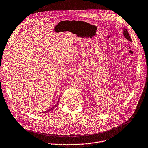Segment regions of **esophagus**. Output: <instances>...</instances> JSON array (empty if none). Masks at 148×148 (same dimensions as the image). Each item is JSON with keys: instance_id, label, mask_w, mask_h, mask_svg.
Here are the masks:
<instances>
[{"instance_id": "34e87169", "label": "esophagus", "mask_w": 148, "mask_h": 148, "mask_svg": "<svg viewBox=\"0 0 148 148\" xmlns=\"http://www.w3.org/2000/svg\"><path fill=\"white\" fill-rule=\"evenodd\" d=\"M79 74V71L77 68L71 70L70 71V75H71V76H73V77H76V76L78 75Z\"/></svg>"}]
</instances>
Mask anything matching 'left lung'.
Returning a JSON list of instances; mask_svg holds the SVG:
<instances>
[{"mask_svg":"<svg viewBox=\"0 0 148 148\" xmlns=\"http://www.w3.org/2000/svg\"><path fill=\"white\" fill-rule=\"evenodd\" d=\"M123 35L124 36V37H125L128 40H129V41H130V42H132V40L131 39V37H130V35H129V33H128V32L127 31V29L123 28Z\"/></svg>","mask_w":148,"mask_h":148,"instance_id":"left-lung-1","label":"left lung"}]
</instances>
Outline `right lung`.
<instances>
[{
    "mask_svg": "<svg viewBox=\"0 0 148 148\" xmlns=\"http://www.w3.org/2000/svg\"><path fill=\"white\" fill-rule=\"evenodd\" d=\"M59 101H58V102H59ZM58 103H56V104L55 105V106H53V108H51V109H49V110H48L47 111H46V112H43V113H47L48 112H50V111L52 110H53V109H54V108H55L56 107V105H58Z\"/></svg>",
    "mask_w": 148,
    "mask_h": 148,
    "instance_id": "right-lung-1",
    "label": "right lung"
}]
</instances>
